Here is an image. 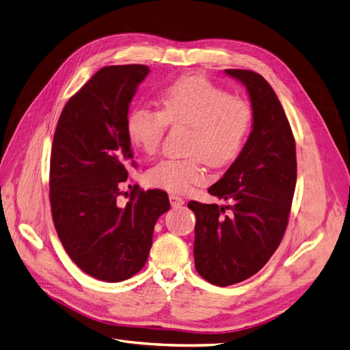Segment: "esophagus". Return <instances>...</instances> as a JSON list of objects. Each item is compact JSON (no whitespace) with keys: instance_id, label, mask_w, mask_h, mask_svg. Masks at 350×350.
Segmentation results:
<instances>
[{"instance_id":"34e87169","label":"esophagus","mask_w":350,"mask_h":350,"mask_svg":"<svg viewBox=\"0 0 350 350\" xmlns=\"http://www.w3.org/2000/svg\"><path fill=\"white\" fill-rule=\"evenodd\" d=\"M170 202H172V207L173 208H178L182 207V205L185 204V200L180 198L178 195H170Z\"/></svg>"}]
</instances>
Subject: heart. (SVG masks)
<instances>
[{"mask_svg": "<svg viewBox=\"0 0 350 350\" xmlns=\"http://www.w3.org/2000/svg\"><path fill=\"white\" fill-rule=\"evenodd\" d=\"M161 111L136 106L125 120L127 137L148 155L155 154L167 125L189 127L186 154L182 159H163L150 167V186L185 193L192 185L205 182V164L225 167L241 155L253 127V106L228 90L200 75L183 77L159 96Z\"/></svg>", "mask_w": 350, "mask_h": 350, "instance_id": "b5f03b06", "label": "heart"}]
</instances>
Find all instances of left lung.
<instances>
[{
  "instance_id": "1",
  "label": "left lung",
  "mask_w": 350,
  "mask_h": 350,
  "mask_svg": "<svg viewBox=\"0 0 350 350\" xmlns=\"http://www.w3.org/2000/svg\"><path fill=\"white\" fill-rule=\"evenodd\" d=\"M225 72L247 87L254 111L243 152L208 187L211 195L234 205L187 204L196 216L195 267L205 281L219 286L248 280L276 252L288 225L297 178L294 136L273 88L253 70Z\"/></svg>"
}]
</instances>
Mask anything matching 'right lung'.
I'll use <instances>...</instances> for the list:
<instances>
[{
    "label": "right lung",
    "mask_w": 350,
    "mask_h": 350,
    "mask_svg": "<svg viewBox=\"0 0 350 350\" xmlns=\"http://www.w3.org/2000/svg\"><path fill=\"white\" fill-rule=\"evenodd\" d=\"M149 74L145 65L106 66L69 98L50 157L51 216L62 245L87 275L120 282L145 266L154 226L170 210L161 189L118 196L133 161L125 130L130 103Z\"/></svg>",
    "instance_id": "right-lung-1"
}]
</instances>
